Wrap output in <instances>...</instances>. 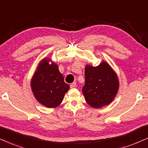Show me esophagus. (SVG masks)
Wrapping results in <instances>:
<instances>
[{
    "label": "esophagus",
    "mask_w": 148,
    "mask_h": 148,
    "mask_svg": "<svg viewBox=\"0 0 148 148\" xmlns=\"http://www.w3.org/2000/svg\"><path fill=\"white\" fill-rule=\"evenodd\" d=\"M76 86V83L75 82H73V83H71V85H70V87L71 88H75V87Z\"/></svg>",
    "instance_id": "34e87169"
}]
</instances>
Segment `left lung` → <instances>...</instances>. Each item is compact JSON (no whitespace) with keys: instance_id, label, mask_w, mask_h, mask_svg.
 I'll list each match as a JSON object with an SVG mask.
<instances>
[{"instance_id":"left-lung-1","label":"left lung","mask_w":148,"mask_h":148,"mask_svg":"<svg viewBox=\"0 0 148 148\" xmlns=\"http://www.w3.org/2000/svg\"><path fill=\"white\" fill-rule=\"evenodd\" d=\"M119 87L116 73L106 61H102L97 66H86L82 92L91 107L101 108L110 104L117 94Z\"/></svg>"}]
</instances>
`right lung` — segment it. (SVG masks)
<instances>
[{
    "label": "right lung",
    "mask_w": 148,
    "mask_h": 148,
    "mask_svg": "<svg viewBox=\"0 0 148 148\" xmlns=\"http://www.w3.org/2000/svg\"><path fill=\"white\" fill-rule=\"evenodd\" d=\"M31 87L37 101L49 108L58 106L70 88L64 82L58 66L48 58L38 64L31 80Z\"/></svg>",
    "instance_id": "1"
}]
</instances>
